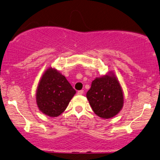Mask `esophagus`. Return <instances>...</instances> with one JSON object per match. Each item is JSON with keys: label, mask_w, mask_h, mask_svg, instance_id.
Here are the masks:
<instances>
[{"label": "esophagus", "mask_w": 160, "mask_h": 160, "mask_svg": "<svg viewBox=\"0 0 160 160\" xmlns=\"http://www.w3.org/2000/svg\"><path fill=\"white\" fill-rule=\"evenodd\" d=\"M83 90H80V91H78V95H82V94H83Z\"/></svg>", "instance_id": "1"}]
</instances>
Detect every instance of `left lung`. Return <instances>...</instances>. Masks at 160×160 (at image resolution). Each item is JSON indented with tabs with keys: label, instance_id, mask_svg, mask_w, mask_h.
<instances>
[{
	"label": "left lung",
	"instance_id": "8db88e82",
	"mask_svg": "<svg viewBox=\"0 0 160 160\" xmlns=\"http://www.w3.org/2000/svg\"><path fill=\"white\" fill-rule=\"evenodd\" d=\"M86 97L95 114L104 119L114 117L123 106L122 88L114 74L93 80Z\"/></svg>",
	"mask_w": 160,
	"mask_h": 160
}]
</instances>
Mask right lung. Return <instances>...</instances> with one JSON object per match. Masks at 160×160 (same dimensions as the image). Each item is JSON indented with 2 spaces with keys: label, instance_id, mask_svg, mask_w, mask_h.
Segmentation results:
<instances>
[{
  "label": "right lung",
  "instance_id": "obj_1",
  "mask_svg": "<svg viewBox=\"0 0 160 160\" xmlns=\"http://www.w3.org/2000/svg\"><path fill=\"white\" fill-rule=\"evenodd\" d=\"M75 93L65 77L54 68H49L38 86L37 105L43 114L58 117L66 110Z\"/></svg>",
  "mask_w": 160,
  "mask_h": 160
}]
</instances>
